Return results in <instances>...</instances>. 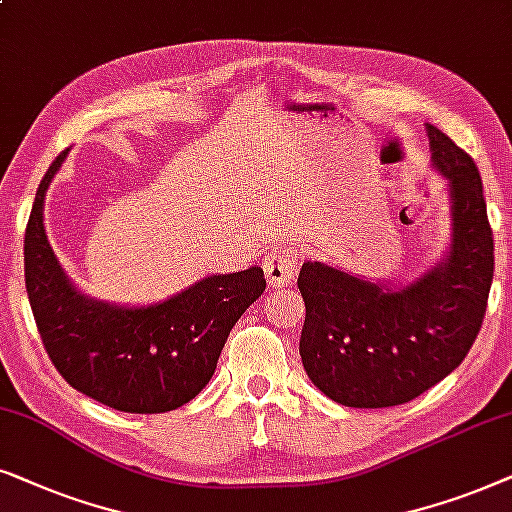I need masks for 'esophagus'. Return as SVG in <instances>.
Returning <instances> with one entry per match:
<instances>
[{"instance_id":"esophagus-1","label":"esophagus","mask_w":512,"mask_h":512,"mask_svg":"<svg viewBox=\"0 0 512 512\" xmlns=\"http://www.w3.org/2000/svg\"><path fill=\"white\" fill-rule=\"evenodd\" d=\"M299 267V252L295 248H288V245H281V248L271 250L267 257H264V274H267V281L274 285V288H283V285H290L297 276Z\"/></svg>"}]
</instances>
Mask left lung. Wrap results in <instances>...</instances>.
Returning a JSON list of instances; mask_svg holds the SVG:
<instances>
[{
	"label": "left lung",
	"instance_id": "8db88e82",
	"mask_svg": "<svg viewBox=\"0 0 512 512\" xmlns=\"http://www.w3.org/2000/svg\"><path fill=\"white\" fill-rule=\"evenodd\" d=\"M433 166L447 177L452 248L405 288H381L306 262L299 356L309 379L339 405L410 403L461 365L478 337L494 278V236L475 161L428 124Z\"/></svg>",
	"mask_w": 512,
	"mask_h": 512
}]
</instances>
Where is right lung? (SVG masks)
I'll list each match as a JSON object with an SVG mask.
<instances>
[{
	"instance_id": "1",
	"label": "right lung",
	"mask_w": 512,
	"mask_h": 512,
	"mask_svg": "<svg viewBox=\"0 0 512 512\" xmlns=\"http://www.w3.org/2000/svg\"><path fill=\"white\" fill-rule=\"evenodd\" d=\"M70 149L46 170L25 229V288L51 363L88 398L131 414H161L196 398L213 377L231 327L262 297L260 267L208 276L152 306L81 295L44 231V196Z\"/></svg>"
}]
</instances>
